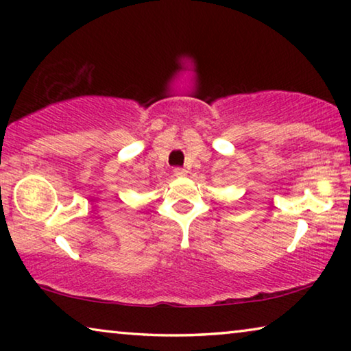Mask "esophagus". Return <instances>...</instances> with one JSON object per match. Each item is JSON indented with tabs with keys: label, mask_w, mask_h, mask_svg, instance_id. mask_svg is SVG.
<instances>
[{
	"label": "esophagus",
	"mask_w": 351,
	"mask_h": 351,
	"mask_svg": "<svg viewBox=\"0 0 351 351\" xmlns=\"http://www.w3.org/2000/svg\"><path fill=\"white\" fill-rule=\"evenodd\" d=\"M186 173H187V171L184 170V169H175V170H173V175H175L176 178H182V176H186Z\"/></svg>",
	"instance_id": "1"
}]
</instances>
